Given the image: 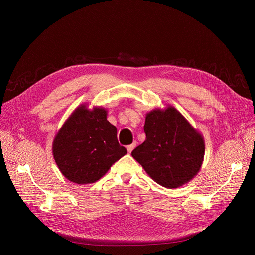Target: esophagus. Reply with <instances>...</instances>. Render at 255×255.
<instances>
[{"label":"esophagus","instance_id":"esophagus-1","mask_svg":"<svg viewBox=\"0 0 255 255\" xmlns=\"http://www.w3.org/2000/svg\"><path fill=\"white\" fill-rule=\"evenodd\" d=\"M135 146H136V141H134L132 144L128 145V146H127V150H128V153L132 152V151H133V149L135 148Z\"/></svg>","mask_w":255,"mask_h":255}]
</instances>
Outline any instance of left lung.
<instances>
[{
    "instance_id": "1",
    "label": "left lung",
    "mask_w": 255,
    "mask_h": 255,
    "mask_svg": "<svg viewBox=\"0 0 255 255\" xmlns=\"http://www.w3.org/2000/svg\"><path fill=\"white\" fill-rule=\"evenodd\" d=\"M145 140L132 156L157 184L177 188L197 175L203 163L204 139L173 106L146 114Z\"/></svg>"
}]
</instances>
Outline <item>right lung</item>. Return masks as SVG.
<instances>
[{"label": "right lung", "instance_id": "add662e5", "mask_svg": "<svg viewBox=\"0 0 255 255\" xmlns=\"http://www.w3.org/2000/svg\"><path fill=\"white\" fill-rule=\"evenodd\" d=\"M103 107L80 105L54 138L52 152L60 172L76 184L95 183L127 154L117 139V128Z\"/></svg>", "mask_w": 255, "mask_h": 255}]
</instances>
